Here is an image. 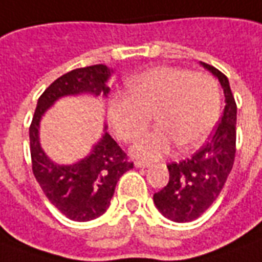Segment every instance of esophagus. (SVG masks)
Here are the masks:
<instances>
[{"instance_id": "obj_1", "label": "esophagus", "mask_w": 262, "mask_h": 262, "mask_svg": "<svg viewBox=\"0 0 262 262\" xmlns=\"http://www.w3.org/2000/svg\"><path fill=\"white\" fill-rule=\"evenodd\" d=\"M135 166H136V167H150V163L143 162V160H136V162H135Z\"/></svg>"}]
</instances>
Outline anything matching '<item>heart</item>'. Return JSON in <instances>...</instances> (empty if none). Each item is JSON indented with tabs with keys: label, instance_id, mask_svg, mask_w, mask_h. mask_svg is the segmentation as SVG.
I'll use <instances>...</instances> for the list:
<instances>
[{
	"label": "heart",
	"instance_id": "heart-1",
	"mask_svg": "<svg viewBox=\"0 0 262 262\" xmlns=\"http://www.w3.org/2000/svg\"><path fill=\"white\" fill-rule=\"evenodd\" d=\"M129 93H116L109 100V119L116 136L133 142L151 123L155 130L142 137L133 153L143 159L166 155L171 144L194 149L213 132L221 112L219 82L211 75L188 69L157 67L129 79Z\"/></svg>",
	"mask_w": 262,
	"mask_h": 262
}]
</instances>
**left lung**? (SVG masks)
Returning a JSON list of instances; mask_svg holds the SVG:
<instances>
[{"mask_svg":"<svg viewBox=\"0 0 262 262\" xmlns=\"http://www.w3.org/2000/svg\"><path fill=\"white\" fill-rule=\"evenodd\" d=\"M200 63L221 83L226 106L220 123L207 142L186 160L167 164L169 183L153 195L157 210L176 223L195 220L213 204L224 187L235 157L237 105L228 79L211 65Z\"/></svg>","mask_w":262,"mask_h":262,"instance_id":"8db88e82","label":"left lung"}]
</instances>
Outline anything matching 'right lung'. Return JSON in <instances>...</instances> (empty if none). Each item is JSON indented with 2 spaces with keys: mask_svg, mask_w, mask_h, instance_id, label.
<instances>
[{
  "mask_svg": "<svg viewBox=\"0 0 262 262\" xmlns=\"http://www.w3.org/2000/svg\"><path fill=\"white\" fill-rule=\"evenodd\" d=\"M111 74L112 71L106 65H92L62 75L39 96L29 126L31 160L36 182L47 199L69 220H95L105 213L119 179L133 169V163L105 126V133L85 159L74 164H56L42 150L39 123L43 113L59 98L80 93L107 98Z\"/></svg>",
  "mask_w": 262,
  "mask_h": 262,
  "instance_id": "1",
  "label": "right lung"
}]
</instances>
